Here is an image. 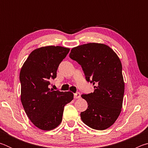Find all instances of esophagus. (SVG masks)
<instances>
[{
  "label": "esophagus",
  "mask_w": 148,
  "mask_h": 148,
  "mask_svg": "<svg viewBox=\"0 0 148 148\" xmlns=\"http://www.w3.org/2000/svg\"><path fill=\"white\" fill-rule=\"evenodd\" d=\"M80 96H81V95H80L79 92H76V93H74V97L75 99H79Z\"/></svg>",
  "instance_id": "34e87169"
}]
</instances>
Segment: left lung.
Masks as SVG:
<instances>
[{"instance_id":"obj_1","label":"left lung","mask_w":148,"mask_h":148,"mask_svg":"<svg viewBox=\"0 0 148 148\" xmlns=\"http://www.w3.org/2000/svg\"><path fill=\"white\" fill-rule=\"evenodd\" d=\"M70 58L81 65L94 92L82 95L88 107L80 114L85 124L96 130L112 126L121 111L125 84L118 56L103 44L89 43L74 47Z\"/></svg>"}]
</instances>
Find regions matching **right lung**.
Instances as JSON below:
<instances>
[{"instance_id": "obj_1", "label": "right lung", "mask_w": 148, "mask_h": 148, "mask_svg": "<svg viewBox=\"0 0 148 148\" xmlns=\"http://www.w3.org/2000/svg\"><path fill=\"white\" fill-rule=\"evenodd\" d=\"M69 51L61 46L40 47L30 53L20 71L21 101L25 112L32 123L44 131L53 129L61 123L64 106L74 98L71 92L48 87Z\"/></svg>"}]
</instances>
